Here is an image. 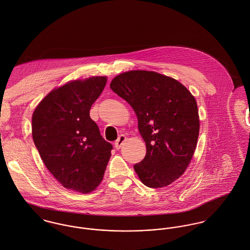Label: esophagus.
Segmentation results:
<instances>
[{
  "label": "esophagus",
  "instance_id": "obj_1",
  "mask_svg": "<svg viewBox=\"0 0 250 250\" xmlns=\"http://www.w3.org/2000/svg\"><path fill=\"white\" fill-rule=\"evenodd\" d=\"M125 140H126V136H124V135H121V136H119V137L117 138V140L114 142V147H115V149H116V150L120 149L121 146H122V144L125 142Z\"/></svg>",
  "mask_w": 250,
  "mask_h": 250
}]
</instances>
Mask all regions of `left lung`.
Here are the masks:
<instances>
[{"label": "left lung", "mask_w": 250, "mask_h": 250, "mask_svg": "<svg viewBox=\"0 0 250 250\" xmlns=\"http://www.w3.org/2000/svg\"><path fill=\"white\" fill-rule=\"evenodd\" d=\"M111 89L134 109L146 156L135 164L141 182L160 188L178 180L196 150L200 132L195 97L176 79L155 71L115 76Z\"/></svg>", "instance_id": "left-lung-1"}]
</instances>
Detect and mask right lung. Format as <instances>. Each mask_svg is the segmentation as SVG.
I'll return each mask as SVG.
<instances>
[{
    "label": "right lung",
    "instance_id": "add662e5",
    "mask_svg": "<svg viewBox=\"0 0 250 250\" xmlns=\"http://www.w3.org/2000/svg\"><path fill=\"white\" fill-rule=\"evenodd\" d=\"M106 76L74 80L50 91L32 114V137L47 170L65 188L90 193L102 181L113 146L90 117Z\"/></svg>",
    "mask_w": 250,
    "mask_h": 250
}]
</instances>
